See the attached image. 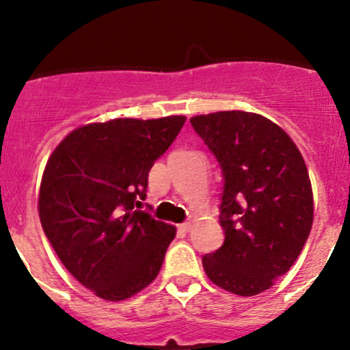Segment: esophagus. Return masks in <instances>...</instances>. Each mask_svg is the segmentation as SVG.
<instances>
[{
  "label": "esophagus",
  "instance_id": "1",
  "mask_svg": "<svg viewBox=\"0 0 350 350\" xmlns=\"http://www.w3.org/2000/svg\"><path fill=\"white\" fill-rule=\"evenodd\" d=\"M192 228V224L191 222H184V224H180L179 226V230L180 232H189Z\"/></svg>",
  "mask_w": 350,
  "mask_h": 350
}]
</instances>
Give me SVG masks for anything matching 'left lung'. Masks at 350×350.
Masks as SVG:
<instances>
[{"instance_id":"1","label":"left lung","mask_w":350,"mask_h":350,"mask_svg":"<svg viewBox=\"0 0 350 350\" xmlns=\"http://www.w3.org/2000/svg\"><path fill=\"white\" fill-rule=\"evenodd\" d=\"M224 174L222 247L202 256L208 280L239 296L273 286L296 262L311 232L312 189L293 139L250 111L191 118Z\"/></svg>"}]
</instances>
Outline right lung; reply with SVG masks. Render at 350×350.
I'll use <instances>...</instances> for the list:
<instances>
[{
  "mask_svg": "<svg viewBox=\"0 0 350 350\" xmlns=\"http://www.w3.org/2000/svg\"><path fill=\"white\" fill-rule=\"evenodd\" d=\"M186 116L116 118L69 133L39 191L44 234L64 267L98 298L122 301L158 276L176 228L142 208L148 174Z\"/></svg>",
  "mask_w": 350,
  "mask_h": 350,
  "instance_id": "right-lung-1",
  "label": "right lung"
}]
</instances>
